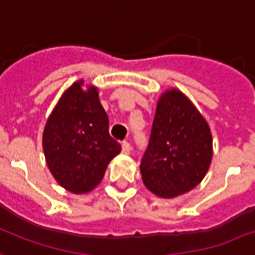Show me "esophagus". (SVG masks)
I'll use <instances>...</instances> for the list:
<instances>
[{
  "label": "esophagus",
  "mask_w": 255,
  "mask_h": 255,
  "mask_svg": "<svg viewBox=\"0 0 255 255\" xmlns=\"http://www.w3.org/2000/svg\"><path fill=\"white\" fill-rule=\"evenodd\" d=\"M122 151H123L124 153H129V152H131V144H129V143H128L127 140L122 141Z\"/></svg>",
  "instance_id": "obj_1"
}]
</instances>
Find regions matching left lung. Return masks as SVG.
Listing matches in <instances>:
<instances>
[{
    "label": "left lung",
    "mask_w": 255,
    "mask_h": 255,
    "mask_svg": "<svg viewBox=\"0 0 255 255\" xmlns=\"http://www.w3.org/2000/svg\"><path fill=\"white\" fill-rule=\"evenodd\" d=\"M213 156L211 132L202 115L178 89L160 97L140 163L145 187L162 198L201 183Z\"/></svg>",
    "instance_id": "left-lung-1"
}]
</instances>
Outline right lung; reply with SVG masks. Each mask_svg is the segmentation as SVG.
<instances>
[{
	"label": "right lung",
	"instance_id": "add662e5",
	"mask_svg": "<svg viewBox=\"0 0 255 255\" xmlns=\"http://www.w3.org/2000/svg\"><path fill=\"white\" fill-rule=\"evenodd\" d=\"M77 81L64 93L46 122L42 145L46 164L58 183L75 194L100 183L108 163L122 151L110 135L108 116L95 87Z\"/></svg>",
	"mask_w": 255,
	"mask_h": 255
}]
</instances>
